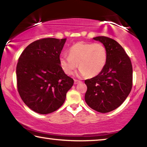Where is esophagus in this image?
I'll return each instance as SVG.
<instances>
[{
	"label": "esophagus",
	"mask_w": 147,
	"mask_h": 147,
	"mask_svg": "<svg viewBox=\"0 0 147 147\" xmlns=\"http://www.w3.org/2000/svg\"><path fill=\"white\" fill-rule=\"evenodd\" d=\"M80 82H81V81L80 80H74V84L76 85L78 84V83H79Z\"/></svg>",
	"instance_id": "esophagus-1"
}]
</instances>
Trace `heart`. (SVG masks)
Returning <instances> with one entry per match:
<instances>
[{
	"label": "heart",
	"mask_w": 147,
	"mask_h": 147,
	"mask_svg": "<svg viewBox=\"0 0 147 147\" xmlns=\"http://www.w3.org/2000/svg\"><path fill=\"white\" fill-rule=\"evenodd\" d=\"M107 58V51L102 44L78 42L70 47L69 56H60L59 63L67 75L73 74L79 64L80 76L92 78L102 71Z\"/></svg>",
	"instance_id": "1"
}]
</instances>
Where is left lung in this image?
I'll return each mask as SVG.
<instances>
[{
	"label": "left lung",
	"mask_w": 147,
	"mask_h": 147,
	"mask_svg": "<svg viewBox=\"0 0 147 147\" xmlns=\"http://www.w3.org/2000/svg\"><path fill=\"white\" fill-rule=\"evenodd\" d=\"M107 51V62L98 75L85 81V100L90 108L107 113L119 107L132 88L133 68L130 58L116 40L105 36L93 38Z\"/></svg>",
	"instance_id": "obj_1"
}]
</instances>
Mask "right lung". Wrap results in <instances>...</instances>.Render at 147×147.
Wrapping results in <instances>:
<instances>
[{"label": "right lung", "mask_w": 147, "mask_h": 147, "mask_svg": "<svg viewBox=\"0 0 147 147\" xmlns=\"http://www.w3.org/2000/svg\"><path fill=\"white\" fill-rule=\"evenodd\" d=\"M66 39L45 38L31 42L20 55L16 67L18 91L24 103L40 114L58 110L66 100L74 80L60 66Z\"/></svg>", "instance_id": "1"}]
</instances>
